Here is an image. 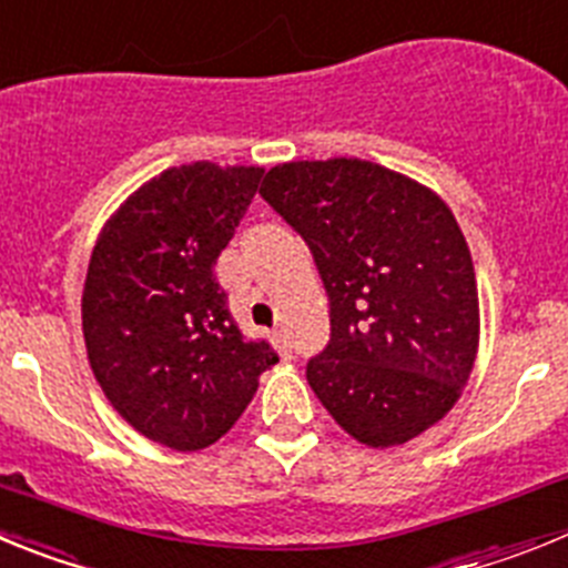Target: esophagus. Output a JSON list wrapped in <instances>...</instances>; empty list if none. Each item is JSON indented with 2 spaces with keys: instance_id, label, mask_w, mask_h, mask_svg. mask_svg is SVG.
<instances>
[{
  "instance_id": "34e87169",
  "label": "esophagus",
  "mask_w": 568,
  "mask_h": 568,
  "mask_svg": "<svg viewBox=\"0 0 568 568\" xmlns=\"http://www.w3.org/2000/svg\"><path fill=\"white\" fill-rule=\"evenodd\" d=\"M272 342H274V347H277L283 359H291V342H288V334H285L283 328L272 331Z\"/></svg>"
}]
</instances>
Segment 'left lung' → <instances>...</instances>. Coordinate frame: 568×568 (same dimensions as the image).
Returning a JSON list of instances; mask_svg holds the SVG:
<instances>
[{"label": "left lung", "mask_w": 568, "mask_h": 568, "mask_svg": "<svg viewBox=\"0 0 568 568\" xmlns=\"http://www.w3.org/2000/svg\"><path fill=\"white\" fill-rule=\"evenodd\" d=\"M260 195L308 243L331 339L311 390L342 430L396 447L456 405L478 354V285L447 203L359 158L291 161Z\"/></svg>", "instance_id": "obj_1"}]
</instances>
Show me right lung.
Here are the masks:
<instances>
[{
    "mask_svg": "<svg viewBox=\"0 0 568 568\" xmlns=\"http://www.w3.org/2000/svg\"><path fill=\"white\" fill-rule=\"evenodd\" d=\"M260 178V166H172L121 203L90 257L87 359L110 405L163 447L217 442L277 362L268 342L240 334L212 272Z\"/></svg>",
    "mask_w": 568,
    "mask_h": 568,
    "instance_id": "right-lung-1",
    "label": "right lung"
}]
</instances>
